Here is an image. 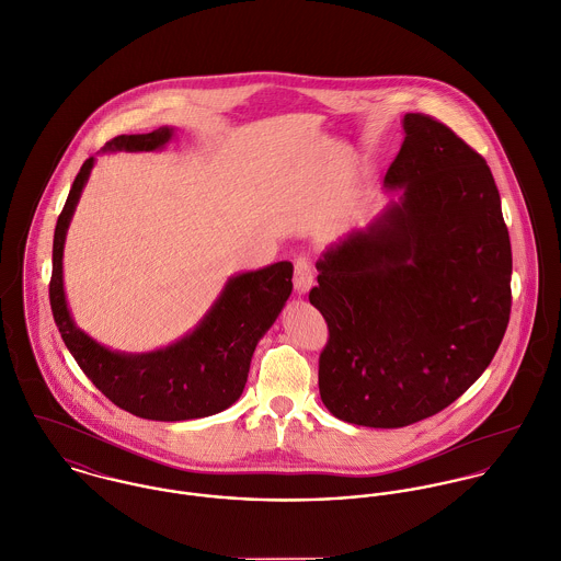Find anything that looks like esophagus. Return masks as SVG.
<instances>
[{"mask_svg":"<svg viewBox=\"0 0 561 561\" xmlns=\"http://www.w3.org/2000/svg\"><path fill=\"white\" fill-rule=\"evenodd\" d=\"M314 284V268L308 255H299L295 260V290L299 295H306Z\"/></svg>","mask_w":561,"mask_h":561,"instance_id":"obj_1","label":"esophagus"}]
</instances>
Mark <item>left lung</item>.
Masks as SVG:
<instances>
[{
	"label": "left lung",
	"instance_id": "obj_1",
	"mask_svg": "<svg viewBox=\"0 0 561 561\" xmlns=\"http://www.w3.org/2000/svg\"><path fill=\"white\" fill-rule=\"evenodd\" d=\"M403 131L383 180L399 202L330 247L310 290L330 330L321 399L340 421L375 430L459 399L512 310V244L490 167L430 114H405Z\"/></svg>",
	"mask_w": 561,
	"mask_h": 561
}]
</instances>
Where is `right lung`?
Here are the masks:
<instances>
[{"label":"right lung","instance_id":"1","mask_svg":"<svg viewBox=\"0 0 561 561\" xmlns=\"http://www.w3.org/2000/svg\"><path fill=\"white\" fill-rule=\"evenodd\" d=\"M173 127L149 134H121L104 149L153 151ZM89 158L67 197L54 231L49 304L58 332L84 375L121 410L149 421H191L227 410L244 390L257 340L279 317L293 293V264L275 262L231 277L204 321L182 340L151 353H118L87 336L71 319L62 286L67 227L91 175Z\"/></svg>","mask_w":561,"mask_h":561}]
</instances>
